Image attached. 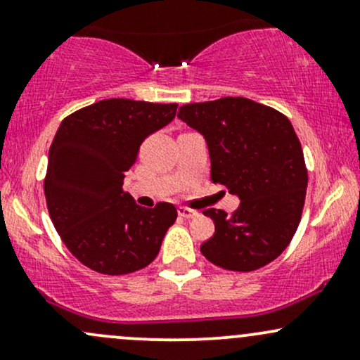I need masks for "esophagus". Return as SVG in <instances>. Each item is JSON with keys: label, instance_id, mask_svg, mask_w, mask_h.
<instances>
[{"label": "esophagus", "instance_id": "obj_1", "mask_svg": "<svg viewBox=\"0 0 360 360\" xmlns=\"http://www.w3.org/2000/svg\"><path fill=\"white\" fill-rule=\"evenodd\" d=\"M177 212H179V217H183V218H193L198 214V212L186 208V206H179V208H177Z\"/></svg>", "mask_w": 360, "mask_h": 360}]
</instances>
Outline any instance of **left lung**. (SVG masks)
<instances>
[{
  "label": "left lung",
  "mask_w": 360,
  "mask_h": 360,
  "mask_svg": "<svg viewBox=\"0 0 360 360\" xmlns=\"http://www.w3.org/2000/svg\"><path fill=\"white\" fill-rule=\"evenodd\" d=\"M177 118L205 137L213 183L240 200L232 214L205 210L214 233L201 254L238 272L272 262L295 237L307 196L308 171L291 122L271 106L230 96L181 106Z\"/></svg>",
  "instance_id": "left-lung-1"
}]
</instances>
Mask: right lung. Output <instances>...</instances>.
I'll return each mask as SVG.
<instances>
[{
    "label": "right lung",
    "mask_w": 360,
    "mask_h": 360,
    "mask_svg": "<svg viewBox=\"0 0 360 360\" xmlns=\"http://www.w3.org/2000/svg\"><path fill=\"white\" fill-rule=\"evenodd\" d=\"M177 105L111 98L62 120L44 181L49 214L71 254L108 276L148 266L176 221L174 205L142 208L123 191L148 135L171 123Z\"/></svg>",
    "instance_id": "obj_1"
}]
</instances>
